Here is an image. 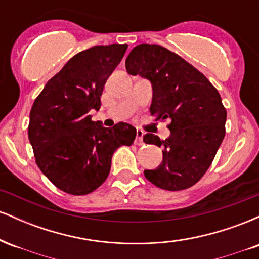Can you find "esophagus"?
Masks as SVG:
<instances>
[{"instance_id":"esophagus-1","label":"esophagus","mask_w":259,"mask_h":259,"mask_svg":"<svg viewBox=\"0 0 259 259\" xmlns=\"http://www.w3.org/2000/svg\"><path fill=\"white\" fill-rule=\"evenodd\" d=\"M142 136H144V132L142 130H136V140H135V144L138 145V146H141V145H144V141H142Z\"/></svg>"}]
</instances>
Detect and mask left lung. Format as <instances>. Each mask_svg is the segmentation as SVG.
Masks as SVG:
<instances>
[{
	"label": "left lung",
	"mask_w": 259,
	"mask_h": 259,
	"mask_svg": "<svg viewBox=\"0 0 259 259\" xmlns=\"http://www.w3.org/2000/svg\"><path fill=\"white\" fill-rule=\"evenodd\" d=\"M125 68L152 84L151 115L170 119L168 139L144 135L146 144L163 147L162 164L145 170V177L168 191L194 186L212 164L225 136L227 109L218 90L194 65L159 45L134 47Z\"/></svg>",
	"instance_id": "left-lung-1"
}]
</instances>
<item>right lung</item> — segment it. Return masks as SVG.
I'll use <instances>...</instances> for the list:
<instances>
[{
    "mask_svg": "<svg viewBox=\"0 0 259 259\" xmlns=\"http://www.w3.org/2000/svg\"><path fill=\"white\" fill-rule=\"evenodd\" d=\"M126 49V44L100 45L76 53L31 107L28 135L37 167L67 194L95 191L108 177L114 151L135 140L130 124L105 127L89 114L100 109L103 86Z\"/></svg>",
    "mask_w": 259,
    "mask_h": 259,
    "instance_id": "add662e5",
    "label": "right lung"
}]
</instances>
